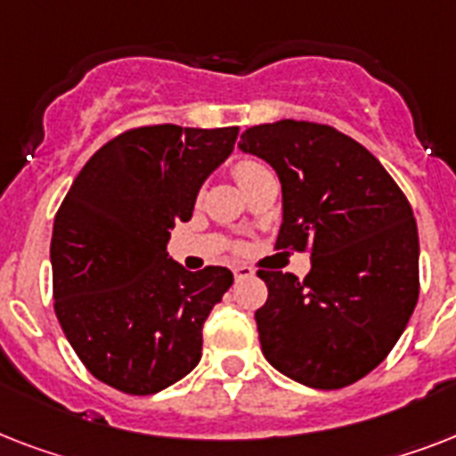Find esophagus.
I'll return each instance as SVG.
<instances>
[{
    "label": "esophagus",
    "instance_id": "34e87169",
    "mask_svg": "<svg viewBox=\"0 0 456 456\" xmlns=\"http://www.w3.org/2000/svg\"><path fill=\"white\" fill-rule=\"evenodd\" d=\"M253 274H256V272L250 270V267H246V265H236V267H234V277L236 279H248V277H253Z\"/></svg>",
    "mask_w": 456,
    "mask_h": 456
}]
</instances>
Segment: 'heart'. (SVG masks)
<instances>
[{
	"label": "heart",
	"instance_id": "heart-1",
	"mask_svg": "<svg viewBox=\"0 0 456 456\" xmlns=\"http://www.w3.org/2000/svg\"><path fill=\"white\" fill-rule=\"evenodd\" d=\"M265 167L260 163H256V160H239L234 167V175L236 179H239V184L241 182H246L248 177H253V175H257V172H263Z\"/></svg>",
	"mask_w": 456,
	"mask_h": 456
}]
</instances>
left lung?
<instances>
[{
    "label": "left lung",
    "instance_id": "1",
    "mask_svg": "<svg viewBox=\"0 0 456 456\" xmlns=\"http://www.w3.org/2000/svg\"><path fill=\"white\" fill-rule=\"evenodd\" d=\"M281 182L277 248H312L300 281L257 272L263 354L310 388H343L376 369L419 300V232L410 200L386 167L329 125L279 120L241 134Z\"/></svg>",
    "mask_w": 456,
    "mask_h": 456
}]
</instances>
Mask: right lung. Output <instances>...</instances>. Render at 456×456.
Returning <instances> with one entry per match:
<instances>
[{"label":"right lung","instance_id":"obj_1","mask_svg":"<svg viewBox=\"0 0 456 456\" xmlns=\"http://www.w3.org/2000/svg\"><path fill=\"white\" fill-rule=\"evenodd\" d=\"M239 127H137L89 158L52 234L53 310L82 364L110 388L153 395L200 360L203 324L234 274L189 272L167 257L200 186Z\"/></svg>","mask_w":456,"mask_h":456}]
</instances>
